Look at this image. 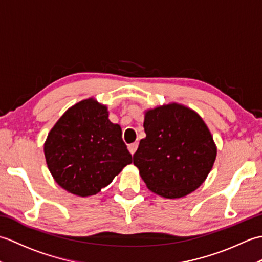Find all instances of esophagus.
Here are the masks:
<instances>
[{
	"label": "esophagus",
	"instance_id": "34e87169",
	"mask_svg": "<svg viewBox=\"0 0 262 262\" xmlns=\"http://www.w3.org/2000/svg\"><path fill=\"white\" fill-rule=\"evenodd\" d=\"M137 147H138V144L137 143H132V144H129V145H128V149H129V152L132 154H134L136 152Z\"/></svg>",
	"mask_w": 262,
	"mask_h": 262
}]
</instances>
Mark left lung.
Instances as JSON below:
<instances>
[{
	"label": "left lung",
	"instance_id": "1",
	"mask_svg": "<svg viewBox=\"0 0 262 262\" xmlns=\"http://www.w3.org/2000/svg\"><path fill=\"white\" fill-rule=\"evenodd\" d=\"M146 137L133 162L147 188L165 198H180L202 185L216 159V146L204 120L193 110L171 103L148 110Z\"/></svg>",
	"mask_w": 262,
	"mask_h": 262
}]
</instances>
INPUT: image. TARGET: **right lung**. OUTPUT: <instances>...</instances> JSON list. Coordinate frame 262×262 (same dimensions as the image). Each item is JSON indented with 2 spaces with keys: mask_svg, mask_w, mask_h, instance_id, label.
<instances>
[{
  "mask_svg": "<svg viewBox=\"0 0 262 262\" xmlns=\"http://www.w3.org/2000/svg\"><path fill=\"white\" fill-rule=\"evenodd\" d=\"M43 151L55 181L81 197L98 193L132 163L120 126L93 99L76 103L60 117Z\"/></svg>",
  "mask_w": 262,
  "mask_h": 262,
  "instance_id": "add662e5",
  "label": "right lung"
}]
</instances>
